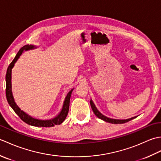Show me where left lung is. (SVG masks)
Segmentation results:
<instances>
[{"mask_svg":"<svg viewBox=\"0 0 161 161\" xmlns=\"http://www.w3.org/2000/svg\"><path fill=\"white\" fill-rule=\"evenodd\" d=\"M90 104H91V106L92 110H93L95 115H96L98 118H100V119H102V120H104L105 122H109V123H112V124H123V123L127 122H129L130 120H131V119L138 117V116H135V117H133V118H129V119H113V118H107V116L104 115L103 114H101V113L98 111V109L96 107H95V105L93 103V100H92V99H91V100H90Z\"/></svg>","mask_w":161,"mask_h":161,"instance_id":"left-lung-1","label":"left lung"}]
</instances>
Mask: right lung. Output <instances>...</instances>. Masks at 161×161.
Returning a JSON list of instances; mask_svg holds the SVG:
<instances>
[{
	"instance_id": "right-lung-1",
	"label": "right lung",
	"mask_w": 161,
	"mask_h": 161,
	"mask_svg": "<svg viewBox=\"0 0 161 161\" xmlns=\"http://www.w3.org/2000/svg\"><path fill=\"white\" fill-rule=\"evenodd\" d=\"M37 46L34 45H26L23 46L19 50L18 53L16 54V57L13 61L9 64L8 68L5 76V81H6V97L7 100L8 102V104L10 107H12L16 114L18 115L20 118L22 119L23 122H25L27 124L34 126H39V127H50V126H54V125H59L61 124L66 119L68 115V110H69V105H70V99L71 97L72 92H73L74 88L68 92L66 97H65L64 101L62 108H61L60 112L55 117L48 119H41L38 118H35L32 117L31 115L26 114L25 111L20 108L17 104L16 103L14 97L12 93V68L14 66L15 63L19 59L20 56L21 55L24 51H28L30 50H33L36 48Z\"/></svg>"
}]
</instances>
